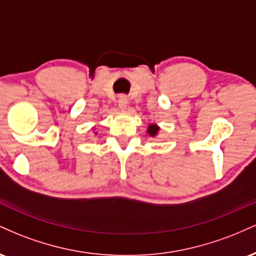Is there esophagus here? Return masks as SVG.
Returning a JSON list of instances; mask_svg holds the SVG:
<instances>
[{
	"label": "esophagus",
	"instance_id": "esophagus-1",
	"mask_svg": "<svg viewBox=\"0 0 256 256\" xmlns=\"http://www.w3.org/2000/svg\"><path fill=\"white\" fill-rule=\"evenodd\" d=\"M118 104H119V108H120V110H126V107H128V98H126L125 95L120 96Z\"/></svg>",
	"mask_w": 256,
	"mask_h": 256
}]
</instances>
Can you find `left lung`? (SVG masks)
<instances>
[{
    "instance_id": "left-lung-1",
    "label": "left lung",
    "mask_w": 256,
    "mask_h": 256,
    "mask_svg": "<svg viewBox=\"0 0 256 256\" xmlns=\"http://www.w3.org/2000/svg\"><path fill=\"white\" fill-rule=\"evenodd\" d=\"M158 130H160V128H158V125L150 124L148 126V130H146V132H148L149 136H150V137H155V136H158Z\"/></svg>"
}]
</instances>
